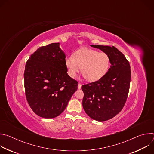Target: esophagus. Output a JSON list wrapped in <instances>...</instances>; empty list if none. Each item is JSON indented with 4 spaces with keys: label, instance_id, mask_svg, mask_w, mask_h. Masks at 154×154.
<instances>
[{
    "label": "esophagus",
    "instance_id": "esophagus-1",
    "mask_svg": "<svg viewBox=\"0 0 154 154\" xmlns=\"http://www.w3.org/2000/svg\"><path fill=\"white\" fill-rule=\"evenodd\" d=\"M81 86H82L81 83H78V89H80V88H81Z\"/></svg>",
    "mask_w": 154,
    "mask_h": 154
}]
</instances>
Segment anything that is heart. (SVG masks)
<instances>
[{"mask_svg":"<svg viewBox=\"0 0 154 154\" xmlns=\"http://www.w3.org/2000/svg\"><path fill=\"white\" fill-rule=\"evenodd\" d=\"M65 66L68 75L74 78L80 70L85 79L94 82L100 79L108 71L110 59L105 52L95 50L81 49L74 55H68L64 58Z\"/></svg>","mask_w":154,"mask_h":154,"instance_id":"1","label":"heart"}]
</instances>
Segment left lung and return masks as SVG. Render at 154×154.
<instances>
[{"label": "left lung", "instance_id": "1", "mask_svg": "<svg viewBox=\"0 0 154 154\" xmlns=\"http://www.w3.org/2000/svg\"><path fill=\"white\" fill-rule=\"evenodd\" d=\"M107 54L111 66L97 81L82 86V105L85 113L97 121H105L122 109L130 88V66L124 54L115 46L91 45Z\"/></svg>", "mask_w": 154, "mask_h": 154}]
</instances>
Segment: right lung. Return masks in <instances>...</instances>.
Instances as JSON below:
<instances>
[{
    "instance_id": "add662e5",
    "label": "right lung",
    "mask_w": 154,
    "mask_h": 154,
    "mask_svg": "<svg viewBox=\"0 0 154 154\" xmlns=\"http://www.w3.org/2000/svg\"><path fill=\"white\" fill-rule=\"evenodd\" d=\"M66 55L60 43L39 48L26 63L25 93L33 112L44 118H54L66 108L77 90L78 82L71 78L65 66Z\"/></svg>"
}]
</instances>
